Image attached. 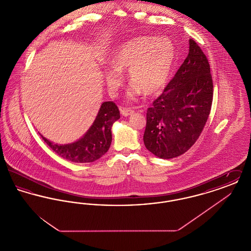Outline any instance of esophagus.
<instances>
[{
  "label": "esophagus",
  "instance_id": "esophagus-1",
  "mask_svg": "<svg viewBox=\"0 0 251 251\" xmlns=\"http://www.w3.org/2000/svg\"><path fill=\"white\" fill-rule=\"evenodd\" d=\"M120 113L122 116L124 117H128V116H131V114H133V110L131 108H120Z\"/></svg>",
  "mask_w": 251,
  "mask_h": 251
}]
</instances>
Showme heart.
Instances as JSON below:
<instances>
[{
  "mask_svg": "<svg viewBox=\"0 0 251 251\" xmlns=\"http://www.w3.org/2000/svg\"><path fill=\"white\" fill-rule=\"evenodd\" d=\"M176 59V47L167 36H139L131 38L114 50L112 68L103 77L108 89L115 92L122 83V73L128 71L132 84L128 97L152 96L160 93L167 84Z\"/></svg>",
  "mask_w": 251,
  "mask_h": 251,
  "instance_id": "obj_1",
  "label": "heart"
}]
</instances>
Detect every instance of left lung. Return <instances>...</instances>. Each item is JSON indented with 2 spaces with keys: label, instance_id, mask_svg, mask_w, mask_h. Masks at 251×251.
<instances>
[{
  "label": "left lung",
  "instance_id": "1",
  "mask_svg": "<svg viewBox=\"0 0 251 251\" xmlns=\"http://www.w3.org/2000/svg\"><path fill=\"white\" fill-rule=\"evenodd\" d=\"M210 65L201 47L189 39V52L164 92L148 109L144 144L161 159L183 154L197 141L213 101Z\"/></svg>",
  "mask_w": 251,
  "mask_h": 251
}]
</instances>
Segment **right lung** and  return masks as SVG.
<instances>
[{
  "instance_id": "1",
  "label": "right lung",
  "mask_w": 251,
  "mask_h": 251,
  "mask_svg": "<svg viewBox=\"0 0 251 251\" xmlns=\"http://www.w3.org/2000/svg\"><path fill=\"white\" fill-rule=\"evenodd\" d=\"M120 118V110L113 101L101 103L94 122L84 135L70 144L53 143L42 139L62 158L73 163H92L107 152L112 142V126Z\"/></svg>"
}]
</instances>
